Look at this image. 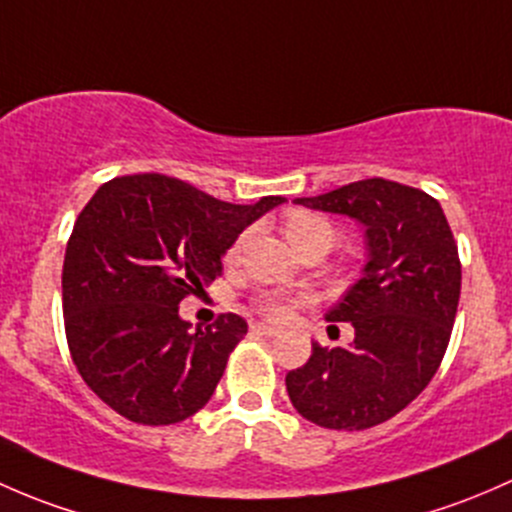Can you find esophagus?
Wrapping results in <instances>:
<instances>
[{
    "label": "esophagus",
    "instance_id": "1",
    "mask_svg": "<svg viewBox=\"0 0 512 512\" xmlns=\"http://www.w3.org/2000/svg\"><path fill=\"white\" fill-rule=\"evenodd\" d=\"M251 330H254V333H258V335H266V337H276L278 333H281V330L273 328V325H266V323L251 325Z\"/></svg>",
    "mask_w": 512,
    "mask_h": 512
}]
</instances>
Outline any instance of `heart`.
Masks as SVG:
<instances>
[{
	"instance_id": "1",
	"label": "heart",
	"mask_w": 512,
	"mask_h": 512,
	"mask_svg": "<svg viewBox=\"0 0 512 512\" xmlns=\"http://www.w3.org/2000/svg\"><path fill=\"white\" fill-rule=\"evenodd\" d=\"M283 234H286V239L291 241L293 249L300 254V251L310 249V246H325V249H330V244L335 241V226L325 217H320V214L291 212L283 219ZM241 246H244V236L231 246L229 256L239 254ZM298 303V298H291V295L286 293H266L258 298L256 308L263 318L276 320V323H286Z\"/></svg>"
}]
</instances>
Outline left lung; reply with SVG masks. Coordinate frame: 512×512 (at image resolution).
I'll return each instance as SVG.
<instances>
[{
    "instance_id": "left-lung-1",
    "label": "left lung",
    "mask_w": 512,
    "mask_h": 512,
    "mask_svg": "<svg viewBox=\"0 0 512 512\" xmlns=\"http://www.w3.org/2000/svg\"><path fill=\"white\" fill-rule=\"evenodd\" d=\"M295 204L360 221L367 263L325 318L352 323L350 347H320L286 374L295 412L337 431L382 424L412 404L449 347L461 261L444 209L421 189L372 177Z\"/></svg>"
}]
</instances>
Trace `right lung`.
Instances as JSON below:
<instances>
[{"label":"right lung","mask_w":512,"mask_h":512,"mask_svg":"<svg viewBox=\"0 0 512 512\" xmlns=\"http://www.w3.org/2000/svg\"><path fill=\"white\" fill-rule=\"evenodd\" d=\"M283 197L229 204L165 175L115 177L73 224L63 323L83 382L125 419L165 426L212 399L249 325L224 313L189 330L179 303L221 273V256Z\"/></svg>","instance_id":"add662e5"}]
</instances>
